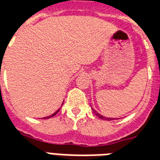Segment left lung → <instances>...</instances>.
<instances>
[{
    "instance_id": "1",
    "label": "left lung",
    "mask_w": 160,
    "mask_h": 160,
    "mask_svg": "<svg viewBox=\"0 0 160 160\" xmlns=\"http://www.w3.org/2000/svg\"><path fill=\"white\" fill-rule=\"evenodd\" d=\"M92 111H93L94 114L96 115V116H97L98 118H100V119H103V120H106V121H111V120H114L115 119V118H105V117H103L102 115L98 114V113L97 111H95L94 109H92Z\"/></svg>"
}]
</instances>
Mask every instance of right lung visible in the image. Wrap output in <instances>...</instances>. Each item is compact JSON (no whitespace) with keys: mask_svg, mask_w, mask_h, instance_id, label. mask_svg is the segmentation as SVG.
<instances>
[{"mask_svg":"<svg viewBox=\"0 0 160 160\" xmlns=\"http://www.w3.org/2000/svg\"><path fill=\"white\" fill-rule=\"evenodd\" d=\"M59 111H60V109H59V110H57V111H56V112H55V113H53L52 115H50V116H49V117H46V118H44V119H47V118H53V117H55V116H56V115L57 114V113H58V112H59Z\"/></svg>","mask_w":160,"mask_h":160,"instance_id":"1","label":"right lung"}]
</instances>
